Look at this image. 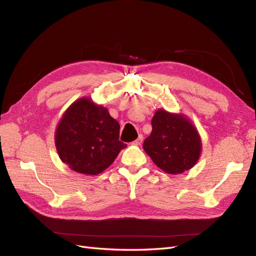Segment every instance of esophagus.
I'll return each instance as SVG.
<instances>
[{
	"mask_svg": "<svg viewBox=\"0 0 256 256\" xmlns=\"http://www.w3.org/2000/svg\"><path fill=\"white\" fill-rule=\"evenodd\" d=\"M142 142H143V136L142 134H140L138 136V138H136V141H134V143L132 144H134V145H141L142 144Z\"/></svg>",
	"mask_w": 256,
	"mask_h": 256,
	"instance_id": "34e87169",
	"label": "esophagus"
}]
</instances>
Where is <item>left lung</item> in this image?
<instances>
[{
    "mask_svg": "<svg viewBox=\"0 0 256 256\" xmlns=\"http://www.w3.org/2000/svg\"><path fill=\"white\" fill-rule=\"evenodd\" d=\"M152 127L143 148L162 171L180 174L196 164L202 142L196 128L182 114L160 109L154 115Z\"/></svg>",
    "mask_w": 256,
    "mask_h": 256,
    "instance_id": "1",
    "label": "left lung"
}]
</instances>
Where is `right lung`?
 <instances>
[{"label": "right lung", "instance_id": "obj_1", "mask_svg": "<svg viewBox=\"0 0 256 256\" xmlns=\"http://www.w3.org/2000/svg\"><path fill=\"white\" fill-rule=\"evenodd\" d=\"M120 128L106 108L86 97L76 100L65 111L56 130L58 156L78 173H102L127 146L120 141Z\"/></svg>", "mask_w": 256, "mask_h": 256}]
</instances>
